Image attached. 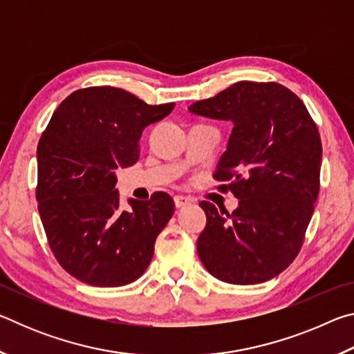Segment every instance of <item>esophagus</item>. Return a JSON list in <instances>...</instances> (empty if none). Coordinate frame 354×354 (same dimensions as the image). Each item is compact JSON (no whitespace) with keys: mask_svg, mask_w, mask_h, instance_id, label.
Here are the masks:
<instances>
[{"mask_svg":"<svg viewBox=\"0 0 354 354\" xmlns=\"http://www.w3.org/2000/svg\"><path fill=\"white\" fill-rule=\"evenodd\" d=\"M190 203H192V200H190V198H185V196H181V195L175 196V206H176L178 209L187 206V205H190Z\"/></svg>","mask_w":354,"mask_h":354,"instance_id":"obj_1","label":"esophagus"}]
</instances>
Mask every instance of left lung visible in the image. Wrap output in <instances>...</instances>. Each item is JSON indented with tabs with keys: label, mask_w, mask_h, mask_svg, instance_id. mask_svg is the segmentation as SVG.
<instances>
[{
	"label": "left lung",
	"mask_w": 354,
	"mask_h": 354,
	"mask_svg": "<svg viewBox=\"0 0 354 354\" xmlns=\"http://www.w3.org/2000/svg\"><path fill=\"white\" fill-rule=\"evenodd\" d=\"M192 113L227 120L232 133L214 178L239 198L231 214L201 201L206 227L196 251L212 277L259 284L286 270L301 248L320 189L322 142L295 93L278 82L241 81Z\"/></svg>",
	"instance_id": "left-lung-1"
}]
</instances>
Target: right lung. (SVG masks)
I'll return each mask as SVG.
<instances>
[{"label":"right lung","instance_id":"right-lung-1","mask_svg":"<svg viewBox=\"0 0 354 354\" xmlns=\"http://www.w3.org/2000/svg\"><path fill=\"white\" fill-rule=\"evenodd\" d=\"M173 107L149 106L117 87L80 88L59 104L41 134L39 214L57 262L82 283L129 284L151 262L175 203L156 192L148 201L129 198L131 211H122L115 170L137 162L143 129Z\"/></svg>","mask_w":354,"mask_h":354}]
</instances>
